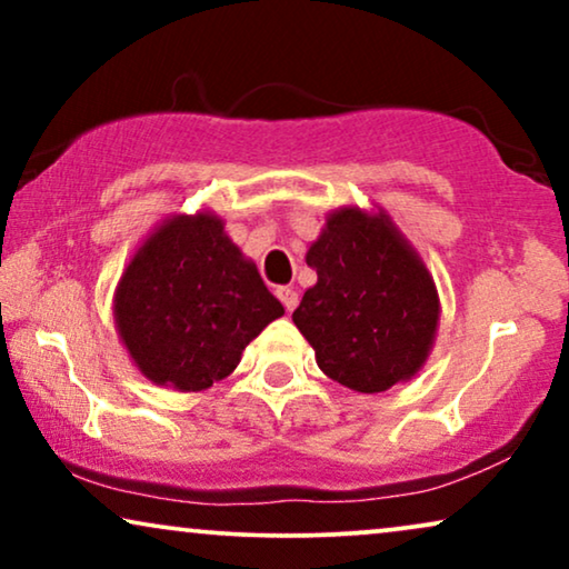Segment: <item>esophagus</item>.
I'll return each mask as SVG.
<instances>
[{
    "label": "esophagus",
    "mask_w": 569,
    "mask_h": 569,
    "mask_svg": "<svg viewBox=\"0 0 569 569\" xmlns=\"http://www.w3.org/2000/svg\"><path fill=\"white\" fill-rule=\"evenodd\" d=\"M274 295L287 310H295V306H298V292H295L292 287H277Z\"/></svg>",
    "instance_id": "1"
}]
</instances>
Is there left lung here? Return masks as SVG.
I'll return each mask as SVG.
<instances>
[{
	"label": "left lung",
	"instance_id": "1",
	"mask_svg": "<svg viewBox=\"0 0 569 569\" xmlns=\"http://www.w3.org/2000/svg\"><path fill=\"white\" fill-rule=\"evenodd\" d=\"M306 261L318 279L292 321L326 376L380 393L425 368L440 323L438 287L388 212L333 209Z\"/></svg>",
	"mask_w": 569,
	"mask_h": 569
}]
</instances>
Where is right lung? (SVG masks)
<instances>
[{
	"label": "right lung",
	"instance_id": "right-lung-1",
	"mask_svg": "<svg viewBox=\"0 0 569 569\" xmlns=\"http://www.w3.org/2000/svg\"><path fill=\"white\" fill-rule=\"evenodd\" d=\"M279 316L282 302L212 209L154 224L113 292L129 360L154 386L183 393L228 378L248 341Z\"/></svg>",
	"mask_w": 569,
	"mask_h": 569
}]
</instances>
